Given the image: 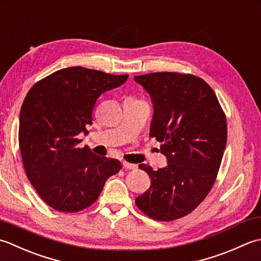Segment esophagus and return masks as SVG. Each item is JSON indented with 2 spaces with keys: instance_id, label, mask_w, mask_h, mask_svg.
Segmentation results:
<instances>
[{
  "instance_id": "obj_1",
  "label": "esophagus",
  "mask_w": 261,
  "mask_h": 261,
  "mask_svg": "<svg viewBox=\"0 0 261 261\" xmlns=\"http://www.w3.org/2000/svg\"><path fill=\"white\" fill-rule=\"evenodd\" d=\"M123 166H124V168L128 169V170H134V169H136V168H137L136 164L128 163V162H126V161H124V162H123Z\"/></svg>"
}]
</instances>
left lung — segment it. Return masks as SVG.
I'll list each match as a JSON object with an SVG mask.
<instances>
[{
  "instance_id": "1",
  "label": "left lung",
  "mask_w": 261,
  "mask_h": 261,
  "mask_svg": "<svg viewBox=\"0 0 261 261\" xmlns=\"http://www.w3.org/2000/svg\"><path fill=\"white\" fill-rule=\"evenodd\" d=\"M150 94V136L162 142L167 166L154 171L142 163L151 187L135 199L151 219L173 221L189 214L210 193L226 146V118L204 80L158 72L135 76Z\"/></svg>"
}]
</instances>
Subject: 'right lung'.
Here are the masks:
<instances>
[{
    "label": "right lung",
    "mask_w": 261,
    "mask_h": 261,
    "mask_svg": "<svg viewBox=\"0 0 261 261\" xmlns=\"http://www.w3.org/2000/svg\"><path fill=\"white\" fill-rule=\"evenodd\" d=\"M128 75L81 66L63 68L30 89L19 118V145L29 181L53 208L75 213L98 199L105 182L121 169L116 159L79 148L77 135L91 125L95 101Z\"/></svg>",
    "instance_id": "1"
}]
</instances>
